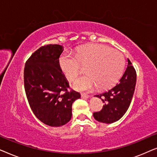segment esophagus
<instances>
[{"label": "esophagus", "instance_id": "obj_1", "mask_svg": "<svg viewBox=\"0 0 157 157\" xmlns=\"http://www.w3.org/2000/svg\"><path fill=\"white\" fill-rule=\"evenodd\" d=\"M89 95H87L86 94H81V97L83 98H89Z\"/></svg>", "mask_w": 157, "mask_h": 157}]
</instances>
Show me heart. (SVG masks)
Listing matches in <instances>:
<instances>
[{
    "mask_svg": "<svg viewBox=\"0 0 157 157\" xmlns=\"http://www.w3.org/2000/svg\"><path fill=\"white\" fill-rule=\"evenodd\" d=\"M59 65L66 78L74 81L86 66V75L77 79L75 89L91 90L97 86L104 89L113 86L121 76L124 59L121 52L101 44H89L77 49L76 56L64 53L59 58Z\"/></svg>",
    "mask_w": 157,
    "mask_h": 157,
    "instance_id": "1",
    "label": "heart"
}]
</instances>
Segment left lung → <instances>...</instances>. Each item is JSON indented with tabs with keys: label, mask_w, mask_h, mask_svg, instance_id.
Returning a JSON list of instances; mask_svg holds the SVG:
<instances>
[{
	"label": "left lung",
	"mask_w": 157,
	"mask_h": 157,
	"mask_svg": "<svg viewBox=\"0 0 157 157\" xmlns=\"http://www.w3.org/2000/svg\"><path fill=\"white\" fill-rule=\"evenodd\" d=\"M136 74L129 59L123 76L118 83L107 91L94 96L104 103L101 111L94 113L96 121L111 124L119 120L127 111L134 95Z\"/></svg>",
	"instance_id": "8db88e82"
}]
</instances>
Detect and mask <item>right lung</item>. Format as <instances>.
<instances>
[{
	"mask_svg": "<svg viewBox=\"0 0 157 157\" xmlns=\"http://www.w3.org/2000/svg\"><path fill=\"white\" fill-rule=\"evenodd\" d=\"M63 51L59 44L40 47L24 68L25 91L32 111L40 121L55 127L70 121L72 104L81 97L78 92L68 91L69 83L59 65Z\"/></svg>",
	"mask_w": 157,
	"mask_h": 157,
	"instance_id": "1",
	"label": "right lung"
}]
</instances>
